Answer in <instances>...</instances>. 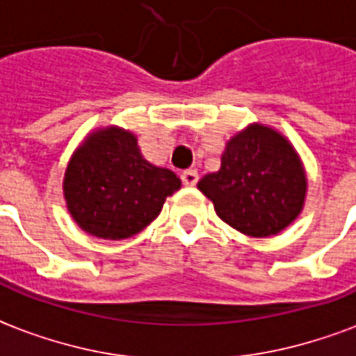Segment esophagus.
<instances>
[{
    "label": "esophagus",
    "mask_w": 356,
    "mask_h": 356,
    "mask_svg": "<svg viewBox=\"0 0 356 356\" xmlns=\"http://www.w3.org/2000/svg\"><path fill=\"white\" fill-rule=\"evenodd\" d=\"M180 178L186 186H195L197 180H199V175H197V170H193V168H188V170L181 172Z\"/></svg>",
    "instance_id": "obj_1"
}]
</instances>
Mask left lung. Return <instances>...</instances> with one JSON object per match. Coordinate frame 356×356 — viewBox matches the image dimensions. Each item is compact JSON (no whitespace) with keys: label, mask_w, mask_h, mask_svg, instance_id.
Masks as SVG:
<instances>
[{"label":"left lung","mask_w":356,"mask_h":356,"mask_svg":"<svg viewBox=\"0 0 356 356\" xmlns=\"http://www.w3.org/2000/svg\"><path fill=\"white\" fill-rule=\"evenodd\" d=\"M305 172L279 132L252 124L227 144L218 172L197 184L225 224L250 237H269L300 214Z\"/></svg>","instance_id":"8db88e82"}]
</instances>
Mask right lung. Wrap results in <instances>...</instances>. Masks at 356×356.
Segmentation results:
<instances>
[{
    "instance_id": "obj_1",
    "label": "right lung",
    "mask_w": 356,
    "mask_h": 356,
    "mask_svg": "<svg viewBox=\"0 0 356 356\" xmlns=\"http://www.w3.org/2000/svg\"><path fill=\"white\" fill-rule=\"evenodd\" d=\"M178 188L180 178L147 163L136 138L121 129L92 134L74 153L64 178L74 220L102 238H127L142 232Z\"/></svg>"
}]
</instances>
